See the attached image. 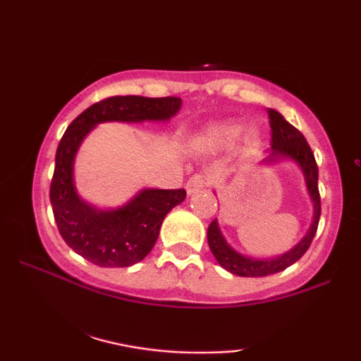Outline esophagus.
I'll return each mask as SVG.
<instances>
[{
    "label": "esophagus",
    "mask_w": 361,
    "mask_h": 361,
    "mask_svg": "<svg viewBox=\"0 0 361 361\" xmlns=\"http://www.w3.org/2000/svg\"><path fill=\"white\" fill-rule=\"evenodd\" d=\"M205 185H207L205 177L200 176V174H195V176H192L189 180H187L185 190H187V194H189V195H194V194H197V192H200L202 189H204Z\"/></svg>",
    "instance_id": "34e87169"
}]
</instances>
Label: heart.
I'll use <instances>...</instances> for the list:
<instances>
[{"label": "heart", "instance_id": "1", "mask_svg": "<svg viewBox=\"0 0 361 361\" xmlns=\"http://www.w3.org/2000/svg\"><path fill=\"white\" fill-rule=\"evenodd\" d=\"M243 131L240 121H212L197 133L192 140V146L199 151L214 152L228 147L231 142L238 140ZM261 142V130L258 126L246 128L243 135V145L246 147H255Z\"/></svg>", "mask_w": 361, "mask_h": 361}]
</instances>
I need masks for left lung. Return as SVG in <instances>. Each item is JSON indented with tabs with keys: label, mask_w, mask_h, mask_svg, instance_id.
Segmentation results:
<instances>
[{
	"label": "left lung",
	"mask_w": 361,
	"mask_h": 361,
	"mask_svg": "<svg viewBox=\"0 0 361 361\" xmlns=\"http://www.w3.org/2000/svg\"><path fill=\"white\" fill-rule=\"evenodd\" d=\"M269 125H271V149L264 152L261 164H274L278 161H293L302 171L305 187H307L309 197L312 200L314 214L310 221L309 230L300 238V241L294 248L286 253L276 256V258H255V256L241 255L235 248H231L228 241L221 233L219 220H214L209 225L207 231V241H209L210 251L214 253L215 259L219 261L221 268L230 271L231 274L241 276V278H261V276H269L279 271H284L294 264L295 261L302 258V255L309 250L312 243L315 231H317L319 219H320V195H319V167L312 154V149L305 141L302 133L284 120L279 111L269 108Z\"/></svg>",
	"instance_id": "obj_1"
}]
</instances>
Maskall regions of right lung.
Returning <instances> with one entry per match:
<instances>
[{"instance_id":"right-lung-1","label":"right lung","mask_w":361,"mask_h":361,"mask_svg":"<svg viewBox=\"0 0 361 361\" xmlns=\"http://www.w3.org/2000/svg\"><path fill=\"white\" fill-rule=\"evenodd\" d=\"M177 97H111L87 108L63 133L56 152L51 204L66 243L102 268H126L140 263L156 245L166 215L185 199L184 189H142L116 209H98L78 195L73 164L78 147L100 123L169 121L179 113Z\"/></svg>"}]
</instances>
